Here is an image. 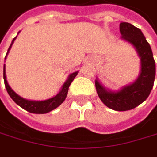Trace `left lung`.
Wrapping results in <instances>:
<instances>
[{"mask_svg": "<svg viewBox=\"0 0 157 157\" xmlns=\"http://www.w3.org/2000/svg\"><path fill=\"white\" fill-rule=\"evenodd\" d=\"M119 28L121 38L132 44L138 51L141 61L140 76L133 84L118 92L107 91L98 80L95 83L99 98L107 107L124 112L136 108L150 95L155 77V62L151 46L140 29L127 22L120 23Z\"/></svg>", "mask_w": 157, "mask_h": 157, "instance_id": "obj_1", "label": "left lung"}]
</instances>
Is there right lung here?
Listing matches in <instances>:
<instances>
[{
    "label": "right lung",
    "instance_id": "obj_1",
    "mask_svg": "<svg viewBox=\"0 0 157 157\" xmlns=\"http://www.w3.org/2000/svg\"><path fill=\"white\" fill-rule=\"evenodd\" d=\"M16 40V38H14L12 44H11L9 49L11 48V46H12L14 41ZM8 49V51H9ZM8 53V52H7ZM78 71L76 72H73L71 73L68 80L65 82V84L63 85L62 86V89L60 90V92L57 95L55 96L54 98H51L49 99H46V100H43V101H33V100H28V99H25L21 97H19L17 94H16L12 88H11L6 81V76H5V67L3 66V80H4V85H5V88L9 94V96L11 97V98H12L14 101L19 105L21 108H23L24 110L31 113H49L51 112L52 110L56 109L57 107H59L67 97V94H68V90H69V86H71V82L73 81L74 77L77 75Z\"/></svg>",
    "mask_w": 157,
    "mask_h": 157
}]
</instances>
